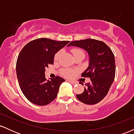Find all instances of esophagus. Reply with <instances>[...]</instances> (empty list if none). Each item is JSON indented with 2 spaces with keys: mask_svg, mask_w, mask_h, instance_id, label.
<instances>
[{
  "mask_svg": "<svg viewBox=\"0 0 134 134\" xmlns=\"http://www.w3.org/2000/svg\"><path fill=\"white\" fill-rule=\"evenodd\" d=\"M70 83H71V84H77V82H74V81H68Z\"/></svg>",
  "mask_w": 134,
  "mask_h": 134,
  "instance_id": "esophagus-1",
  "label": "esophagus"
}]
</instances>
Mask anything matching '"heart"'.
<instances>
[{
  "label": "heart",
  "instance_id": "heart-1",
  "mask_svg": "<svg viewBox=\"0 0 134 134\" xmlns=\"http://www.w3.org/2000/svg\"><path fill=\"white\" fill-rule=\"evenodd\" d=\"M72 53H73L74 56H76V55H77L79 54H81V53H83L84 54V52H83L82 50H81V49L78 48H74L72 50ZM60 54V52H58V53H56L55 56V60H57L58 57H59V55ZM61 73L64 76L67 77H70L74 75V70H72V69H68V68H65L63 69L62 70H61Z\"/></svg>",
  "mask_w": 134,
  "mask_h": 134
}]
</instances>
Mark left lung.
Masks as SVG:
<instances>
[{
	"mask_svg": "<svg viewBox=\"0 0 134 134\" xmlns=\"http://www.w3.org/2000/svg\"><path fill=\"white\" fill-rule=\"evenodd\" d=\"M75 46L87 51L90 64L81 74L82 77H90V82L86 84L84 92L76 94L77 98L87 104L100 102L107 95L115 76V60L113 52L103 41L86 39L71 41L67 47ZM79 84L84 85L82 82Z\"/></svg>",
	"mask_w": 134,
	"mask_h": 134,
	"instance_id": "left-lung-1",
	"label": "left lung"
}]
</instances>
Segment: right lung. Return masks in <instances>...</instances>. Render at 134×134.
<instances>
[{
    "mask_svg": "<svg viewBox=\"0 0 134 134\" xmlns=\"http://www.w3.org/2000/svg\"><path fill=\"white\" fill-rule=\"evenodd\" d=\"M69 42L38 38L27 43L20 52L16 62L17 77L23 93L32 103L47 105L56 98L65 79L57 76L47 80L45 68L53 64L55 53Z\"/></svg>",
    "mask_w": 134,
    "mask_h": 134,
    "instance_id": "add662e5",
    "label": "right lung"
}]
</instances>
